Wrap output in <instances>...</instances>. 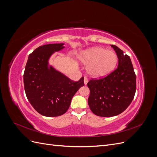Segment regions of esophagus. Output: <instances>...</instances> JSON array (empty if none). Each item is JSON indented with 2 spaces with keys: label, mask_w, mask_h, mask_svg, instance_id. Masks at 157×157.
<instances>
[{
  "label": "esophagus",
  "mask_w": 157,
  "mask_h": 157,
  "mask_svg": "<svg viewBox=\"0 0 157 157\" xmlns=\"http://www.w3.org/2000/svg\"><path fill=\"white\" fill-rule=\"evenodd\" d=\"M88 82V78H87L86 77H84V84H87Z\"/></svg>",
  "instance_id": "esophagus-1"
}]
</instances>
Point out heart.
<instances>
[{
  "instance_id": "b5f03b06",
  "label": "heart",
  "mask_w": 157,
  "mask_h": 157,
  "mask_svg": "<svg viewBox=\"0 0 157 157\" xmlns=\"http://www.w3.org/2000/svg\"><path fill=\"white\" fill-rule=\"evenodd\" d=\"M80 58L88 65V74L97 78L105 77L111 73L118 63V56L115 52L101 47L85 51Z\"/></svg>"
}]
</instances>
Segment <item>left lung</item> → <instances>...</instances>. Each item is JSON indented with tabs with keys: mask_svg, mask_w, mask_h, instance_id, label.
<instances>
[{
	"mask_svg": "<svg viewBox=\"0 0 157 157\" xmlns=\"http://www.w3.org/2000/svg\"><path fill=\"white\" fill-rule=\"evenodd\" d=\"M118 59V67L106 77L91 78L88 99L95 115L111 117L119 115L130 105L136 90V75L130 56L115 45H111Z\"/></svg>",
	"mask_w": 157,
	"mask_h": 157,
	"instance_id": "left-lung-1",
	"label": "left lung"
}]
</instances>
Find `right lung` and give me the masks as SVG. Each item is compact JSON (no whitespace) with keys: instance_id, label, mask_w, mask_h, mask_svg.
<instances>
[{"instance_id":"right-lung-1","label":"right lung","mask_w":157,"mask_h":157,"mask_svg":"<svg viewBox=\"0 0 157 157\" xmlns=\"http://www.w3.org/2000/svg\"><path fill=\"white\" fill-rule=\"evenodd\" d=\"M63 44L38 47L29 54L23 74V84L28 101L35 110L45 117H58L67 112L74 95L84 86V77L75 82L53 67L48 60Z\"/></svg>"}]
</instances>
